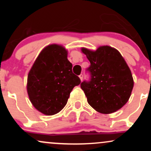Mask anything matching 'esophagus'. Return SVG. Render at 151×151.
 Returning <instances> with one entry per match:
<instances>
[{"instance_id":"1","label":"esophagus","mask_w":151,"mask_h":151,"mask_svg":"<svg viewBox=\"0 0 151 151\" xmlns=\"http://www.w3.org/2000/svg\"><path fill=\"white\" fill-rule=\"evenodd\" d=\"M79 79H80V80L81 81H82V79H83V74H80V75L79 76Z\"/></svg>"}]
</instances>
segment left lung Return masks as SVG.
Returning <instances> with one entry per match:
<instances>
[{
	"instance_id": "8db88e82",
	"label": "left lung",
	"mask_w": 151,
	"mask_h": 151,
	"mask_svg": "<svg viewBox=\"0 0 151 151\" xmlns=\"http://www.w3.org/2000/svg\"><path fill=\"white\" fill-rule=\"evenodd\" d=\"M89 60V81L81 83L89 104L101 114H111L126 104L131 96L133 79L129 66L117 50L99 47L96 51L81 48Z\"/></svg>"
}]
</instances>
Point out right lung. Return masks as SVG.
<instances>
[{
	"label": "right lung",
	"mask_w": 151,
	"mask_h": 151,
	"mask_svg": "<svg viewBox=\"0 0 151 151\" xmlns=\"http://www.w3.org/2000/svg\"><path fill=\"white\" fill-rule=\"evenodd\" d=\"M81 80L72 72L67 51L61 45L45 47L27 76V91L31 103L40 112L51 116L60 112Z\"/></svg>",
	"instance_id": "add662e5"
}]
</instances>
